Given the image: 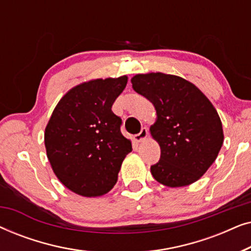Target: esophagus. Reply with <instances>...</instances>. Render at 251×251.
I'll return each instance as SVG.
<instances>
[{
  "label": "esophagus",
  "instance_id": "esophagus-1",
  "mask_svg": "<svg viewBox=\"0 0 251 251\" xmlns=\"http://www.w3.org/2000/svg\"><path fill=\"white\" fill-rule=\"evenodd\" d=\"M147 135H149V130H147V128H142V130H140L139 133H137V135L133 136V139L136 140V142H143L144 139L146 138Z\"/></svg>",
  "mask_w": 251,
  "mask_h": 251
}]
</instances>
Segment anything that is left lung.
<instances>
[{
    "mask_svg": "<svg viewBox=\"0 0 251 251\" xmlns=\"http://www.w3.org/2000/svg\"><path fill=\"white\" fill-rule=\"evenodd\" d=\"M131 83L156 109L151 133L161 156L151 166L153 177L169 187L197 181L215 162L224 142L217 111L194 84L176 75L138 74Z\"/></svg>",
    "mask_w": 251,
    "mask_h": 251,
    "instance_id": "1",
    "label": "left lung"
}]
</instances>
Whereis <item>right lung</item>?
I'll return each instance as SVG.
<instances>
[{
    "label": "right lung",
    "mask_w": 251,
    "mask_h": 251,
    "mask_svg": "<svg viewBox=\"0 0 251 251\" xmlns=\"http://www.w3.org/2000/svg\"><path fill=\"white\" fill-rule=\"evenodd\" d=\"M128 77L92 80L67 92L44 133L47 155L56 176L83 197L106 194L118 181L131 142L121 133L122 120L112 112Z\"/></svg>",
    "instance_id": "add662e5"
}]
</instances>
